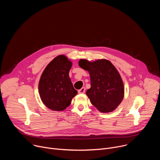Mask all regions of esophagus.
Instances as JSON below:
<instances>
[{
  "label": "esophagus",
  "instance_id": "1",
  "mask_svg": "<svg viewBox=\"0 0 160 160\" xmlns=\"http://www.w3.org/2000/svg\"><path fill=\"white\" fill-rule=\"evenodd\" d=\"M85 87H82L81 89L78 90V92L79 94H84L85 93Z\"/></svg>",
  "mask_w": 160,
  "mask_h": 160
}]
</instances>
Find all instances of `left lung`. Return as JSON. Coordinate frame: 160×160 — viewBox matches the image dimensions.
<instances>
[{
	"mask_svg": "<svg viewBox=\"0 0 160 160\" xmlns=\"http://www.w3.org/2000/svg\"><path fill=\"white\" fill-rule=\"evenodd\" d=\"M78 65L90 75L91 87L86 94L90 102L102 112L115 110L122 102L125 93L123 80L115 66L105 59L92 62L82 59Z\"/></svg>",
	"mask_w": 160,
	"mask_h": 160,
	"instance_id": "obj_1",
	"label": "left lung"
}]
</instances>
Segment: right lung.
<instances>
[{
  "label": "right lung",
  "mask_w": 160,
  "mask_h": 160,
  "mask_svg": "<svg viewBox=\"0 0 160 160\" xmlns=\"http://www.w3.org/2000/svg\"><path fill=\"white\" fill-rule=\"evenodd\" d=\"M72 66L70 59L61 54L54 58L42 73L39 95L44 105L52 111L64 110L78 93L69 77Z\"/></svg>",
  "instance_id": "1"
}]
</instances>
